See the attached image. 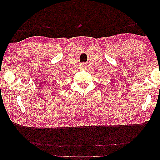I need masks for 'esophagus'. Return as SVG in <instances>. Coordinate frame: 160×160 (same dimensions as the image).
I'll list each match as a JSON object with an SVG mask.
<instances>
[{
	"instance_id": "esophagus-1",
	"label": "esophagus",
	"mask_w": 160,
	"mask_h": 160,
	"mask_svg": "<svg viewBox=\"0 0 160 160\" xmlns=\"http://www.w3.org/2000/svg\"><path fill=\"white\" fill-rule=\"evenodd\" d=\"M84 67V65H82V67Z\"/></svg>"
}]
</instances>
